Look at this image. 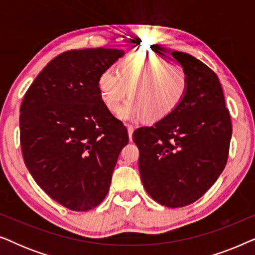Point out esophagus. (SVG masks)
<instances>
[{"label":"esophagus","instance_id":"esophagus-1","mask_svg":"<svg viewBox=\"0 0 255 255\" xmlns=\"http://www.w3.org/2000/svg\"><path fill=\"white\" fill-rule=\"evenodd\" d=\"M133 131H134V127L133 125H128V138H130V140H131V138H132V133H133Z\"/></svg>","mask_w":255,"mask_h":255}]
</instances>
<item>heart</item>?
<instances>
[{
  "instance_id": "obj_1",
  "label": "heart",
  "mask_w": 255,
  "mask_h": 255,
  "mask_svg": "<svg viewBox=\"0 0 255 255\" xmlns=\"http://www.w3.org/2000/svg\"><path fill=\"white\" fill-rule=\"evenodd\" d=\"M104 103L116 113L130 92L120 117L124 121L159 122L170 116L186 99L189 74L182 65L142 53H132L120 64V73L107 69L100 78Z\"/></svg>"
}]
</instances>
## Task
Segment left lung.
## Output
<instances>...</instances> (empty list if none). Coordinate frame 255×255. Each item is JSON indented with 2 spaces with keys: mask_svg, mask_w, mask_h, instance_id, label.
I'll list each match as a JSON object with an SVG mask.
<instances>
[{
  "mask_svg": "<svg viewBox=\"0 0 255 255\" xmlns=\"http://www.w3.org/2000/svg\"><path fill=\"white\" fill-rule=\"evenodd\" d=\"M172 55L187 69L189 89L165 120L133 132L142 186L168 208L197 201L217 181L228 162L232 124L216 73L183 52Z\"/></svg>",
  "mask_w": 255,
  "mask_h": 255,
  "instance_id": "left-lung-1",
  "label": "left lung"
}]
</instances>
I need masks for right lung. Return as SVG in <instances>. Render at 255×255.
Returning <instances> with one entry per match:
<instances>
[{
  "label": "right lung",
  "instance_id": "obj_1",
  "mask_svg": "<svg viewBox=\"0 0 255 255\" xmlns=\"http://www.w3.org/2000/svg\"><path fill=\"white\" fill-rule=\"evenodd\" d=\"M124 54L85 48L48 62L20 104V147L25 166L51 198L88 211L106 198L127 128L101 96V75Z\"/></svg>",
  "mask_w": 255,
  "mask_h": 255
}]
</instances>
